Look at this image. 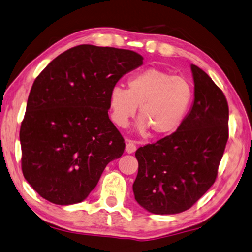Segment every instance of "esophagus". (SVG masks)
Masks as SVG:
<instances>
[{
  "label": "esophagus",
  "mask_w": 252,
  "mask_h": 252,
  "mask_svg": "<svg viewBox=\"0 0 252 252\" xmlns=\"http://www.w3.org/2000/svg\"><path fill=\"white\" fill-rule=\"evenodd\" d=\"M136 149H137V146H136L134 140L126 139V152L128 154H131V153H134Z\"/></svg>",
  "instance_id": "34e87169"
}]
</instances>
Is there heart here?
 Returning <instances> with one entry per match:
<instances>
[{
	"mask_svg": "<svg viewBox=\"0 0 252 252\" xmlns=\"http://www.w3.org/2000/svg\"><path fill=\"white\" fill-rule=\"evenodd\" d=\"M193 99L190 82L158 68H147L133 75L127 90L114 86L109 92L108 104L113 121L126 127L139 106L138 129L153 135L173 133L186 117Z\"/></svg>",
	"mask_w": 252,
	"mask_h": 252,
	"instance_id": "heart-1",
	"label": "heart"
}]
</instances>
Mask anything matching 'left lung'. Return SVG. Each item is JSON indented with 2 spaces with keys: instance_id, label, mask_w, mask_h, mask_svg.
Masks as SVG:
<instances>
[{
  "instance_id": "8db88e82",
  "label": "left lung",
  "mask_w": 252,
  "mask_h": 252,
  "mask_svg": "<svg viewBox=\"0 0 252 252\" xmlns=\"http://www.w3.org/2000/svg\"><path fill=\"white\" fill-rule=\"evenodd\" d=\"M195 100L177 130L136 151L135 199L156 215L187 210L213 186L229 137V107L208 74L191 65Z\"/></svg>"
}]
</instances>
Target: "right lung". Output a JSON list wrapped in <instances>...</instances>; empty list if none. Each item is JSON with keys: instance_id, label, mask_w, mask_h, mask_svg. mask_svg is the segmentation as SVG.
<instances>
[{"instance_id": "obj_1", "label": "right lung", "mask_w": 252, "mask_h": 252, "mask_svg": "<svg viewBox=\"0 0 252 252\" xmlns=\"http://www.w3.org/2000/svg\"><path fill=\"white\" fill-rule=\"evenodd\" d=\"M143 64L129 50L69 48L53 60L31 88L21 124V166L39 196L55 205L83 201L125 140L108 117V95Z\"/></svg>"}]
</instances>
